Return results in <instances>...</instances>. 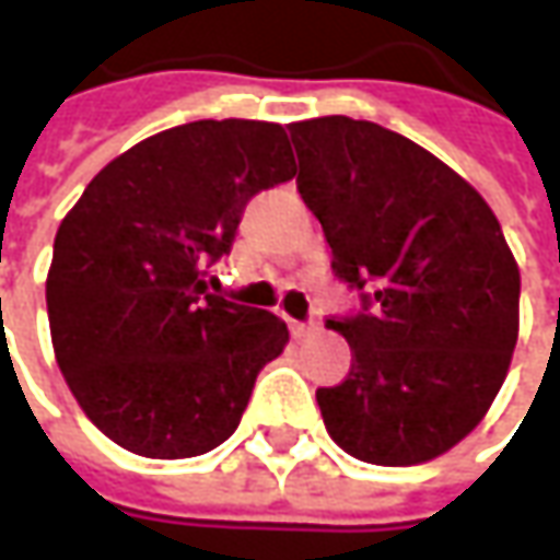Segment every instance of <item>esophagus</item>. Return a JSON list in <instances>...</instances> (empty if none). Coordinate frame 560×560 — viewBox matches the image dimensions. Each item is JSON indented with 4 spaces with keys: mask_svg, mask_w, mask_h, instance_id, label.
I'll list each match as a JSON object with an SVG mask.
<instances>
[{
    "mask_svg": "<svg viewBox=\"0 0 560 560\" xmlns=\"http://www.w3.org/2000/svg\"><path fill=\"white\" fill-rule=\"evenodd\" d=\"M318 330V322H291V334H294L296 340H303V337H312Z\"/></svg>",
    "mask_w": 560,
    "mask_h": 560,
    "instance_id": "esophagus-1",
    "label": "esophagus"
}]
</instances>
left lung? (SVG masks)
<instances>
[{"label": "left lung", "instance_id": "1", "mask_svg": "<svg viewBox=\"0 0 560 560\" xmlns=\"http://www.w3.org/2000/svg\"><path fill=\"white\" fill-rule=\"evenodd\" d=\"M296 189L330 269L361 296L330 315L352 368L318 389L328 435L374 466L451 451L493 405L518 343L521 276L490 205L408 137L349 116L291 125Z\"/></svg>", "mask_w": 560, "mask_h": 560}]
</instances>
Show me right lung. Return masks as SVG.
<instances>
[{"instance_id": "add662e5", "label": "right lung", "mask_w": 560, "mask_h": 560, "mask_svg": "<svg viewBox=\"0 0 560 560\" xmlns=\"http://www.w3.org/2000/svg\"><path fill=\"white\" fill-rule=\"evenodd\" d=\"M296 174L276 121L201 119L113 159L63 217L45 281L60 374L91 423L150 459L230 439L279 359V315L208 294L245 205Z\"/></svg>"}]
</instances>
